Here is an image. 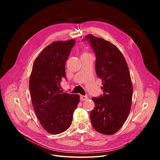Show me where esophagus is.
I'll return each mask as SVG.
<instances>
[{
	"label": "esophagus",
	"mask_w": 160,
	"mask_h": 160,
	"mask_svg": "<svg viewBox=\"0 0 160 160\" xmlns=\"http://www.w3.org/2000/svg\"><path fill=\"white\" fill-rule=\"evenodd\" d=\"M88 98V96H84V95H81L80 96V100H82V101H83V100H86Z\"/></svg>",
	"instance_id": "esophagus-1"
}]
</instances>
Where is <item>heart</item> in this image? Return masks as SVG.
<instances>
[{
	"label": "heart",
	"mask_w": 160,
	"mask_h": 160,
	"mask_svg": "<svg viewBox=\"0 0 160 160\" xmlns=\"http://www.w3.org/2000/svg\"><path fill=\"white\" fill-rule=\"evenodd\" d=\"M83 54H88V53H83Z\"/></svg>",
	"instance_id": "1"
}]
</instances>
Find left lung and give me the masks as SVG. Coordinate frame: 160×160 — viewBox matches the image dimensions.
I'll return each instance as SVG.
<instances>
[{
	"mask_svg": "<svg viewBox=\"0 0 160 160\" xmlns=\"http://www.w3.org/2000/svg\"><path fill=\"white\" fill-rule=\"evenodd\" d=\"M85 38L96 54V73L104 91L100 97L92 98L95 106L90 113L91 122L98 132L112 135L121 129L130 111L133 86L128 67L111 42L91 34Z\"/></svg>",
	"mask_w": 160,
	"mask_h": 160,
	"instance_id": "left-lung-1",
	"label": "left lung"
}]
</instances>
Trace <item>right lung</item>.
I'll list each match as a JSON object with an SVG mask.
<instances>
[{
  "mask_svg": "<svg viewBox=\"0 0 160 160\" xmlns=\"http://www.w3.org/2000/svg\"><path fill=\"white\" fill-rule=\"evenodd\" d=\"M75 40L57 41L48 45L33 62L29 80L32 103L38 119L49 133L68 129L80 102L78 95L63 93L60 82L65 78V63Z\"/></svg>",
  "mask_w": 160,
  "mask_h": 160,
  "instance_id": "obj_1",
  "label": "right lung"
}]
</instances>
